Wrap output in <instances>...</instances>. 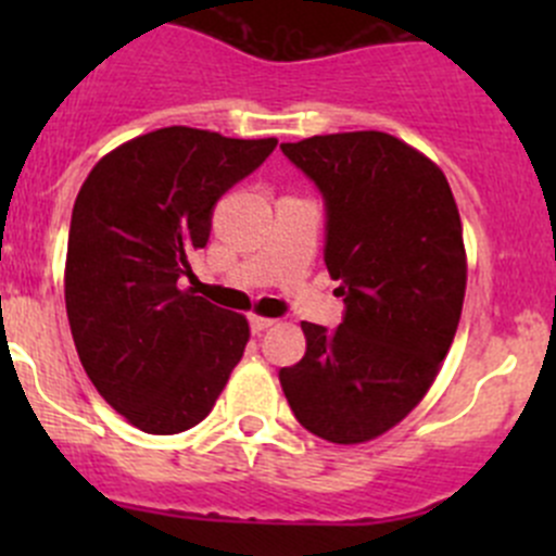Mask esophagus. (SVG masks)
<instances>
[{"mask_svg":"<svg viewBox=\"0 0 556 556\" xmlns=\"http://www.w3.org/2000/svg\"><path fill=\"white\" fill-rule=\"evenodd\" d=\"M271 325H277V319L261 317V314H252V317H250L252 333H261V330H268V328H271Z\"/></svg>","mask_w":556,"mask_h":556,"instance_id":"esophagus-1","label":"esophagus"}]
</instances>
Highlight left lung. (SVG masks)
Returning <instances> with one entry per match:
<instances>
[{"instance_id":"left-lung-1","label":"left lung","mask_w":556,"mask_h":556,"mask_svg":"<svg viewBox=\"0 0 556 556\" xmlns=\"http://www.w3.org/2000/svg\"><path fill=\"white\" fill-rule=\"evenodd\" d=\"M282 153L323 193L325 266L346 312L336 330L301 323L306 355L279 382L309 433L363 444L439 377L468 282L463 223L444 172L392 134H323Z\"/></svg>"}]
</instances>
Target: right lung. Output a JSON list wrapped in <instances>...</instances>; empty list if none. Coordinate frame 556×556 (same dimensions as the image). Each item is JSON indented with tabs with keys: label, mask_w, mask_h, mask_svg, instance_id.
Instances as JSON below:
<instances>
[{
	"label": "right lung",
	"mask_w": 556,
	"mask_h": 556,
	"mask_svg": "<svg viewBox=\"0 0 556 556\" xmlns=\"http://www.w3.org/2000/svg\"><path fill=\"white\" fill-rule=\"evenodd\" d=\"M274 148V137L159 128L106 153L77 193L64 268L72 339L99 395L144 433L199 425L242 361L244 314L179 279L193 277L217 199Z\"/></svg>",
	"instance_id": "obj_1"
}]
</instances>
